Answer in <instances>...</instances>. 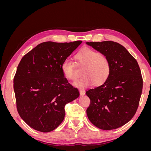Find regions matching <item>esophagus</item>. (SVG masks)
Returning a JSON list of instances; mask_svg holds the SVG:
<instances>
[{"mask_svg":"<svg viewBox=\"0 0 151 151\" xmlns=\"http://www.w3.org/2000/svg\"><path fill=\"white\" fill-rule=\"evenodd\" d=\"M79 93L81 96H84L86 94V91L84 89H79Z\"/></svg>","mask_w":151,"mask_h":151,"instance_id":"esophagus-1","label":"esophagus"}]
</instances>
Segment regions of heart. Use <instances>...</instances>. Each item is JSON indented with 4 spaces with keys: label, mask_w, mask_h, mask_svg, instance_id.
<instances>
[{
    "label": "heart",
    "mask_w": 151,
    "mask_h": 151,
    "mask_svg": "<svg viewBox=\"0 0 151 151\" xmlns=\"http://www.w3.org/2000/svg\"><path fill=\"white\" fill-rule=\"evenodd\" d=\"M79 64L85 66L83 74L84 77L77 79L74 85L78 88H86L93 85L104 84L110 75L111 65L108 59L96 50L86 48L81 50L76 55ZM62 71L66 79L73 81L76 77L75 63L67 58L62 63Z\"/></svg>",
    "instance_id": "1"
}]
</instances>
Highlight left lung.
Segmentation results:
<instances>
[{
    "label": "left lung",
    "instance_id": "8db88e82",
    "mask_svg": "<svg viewBox=\"0 0 151 151\" xmlns=\"http://www.w3.org/2000/svg\"><path fill=\"white\" fill-rule=\"evenodd\" d=\"M86 44L102 53L111 65L107 81L86 92L91 100L87 115L100 129H116L129 122L138 108L143 87L140 67L127 50L116 42Z\"/></svg>",
    "mask_w": 151,
    "mask_h": 151
}]
</instances>
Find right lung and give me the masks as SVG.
<instances>
[{
    "label": "right lung",
    "mask_w": 151,
    "mask_h": 151,
    "mask_svg": "<svg viewBox=\"0 0 151 151\" xmlns=\"http://www.w3.org/2000/svg\"><path fill=\"white\" fill-rule=\"evenodd\" d=\"M81 43L43 42L22 58L14 90L18 113L32 129L42 132L55 129L64 119L65 105L79 96L61 66Z\"/></svg>",
    "instance_id": "obj_1"
}]
</instances>
